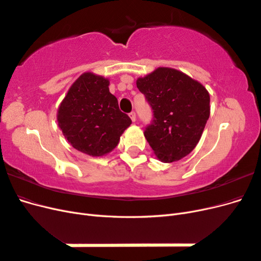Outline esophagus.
I'll return each mask as SVG.
<instances>
[{"label": "esophagus", "mask_w": 261, "mask_h": 261, "mask_svg": "<svg viewBox=\"0 0 261 261\" xmlns=\"http://www.w3.org/2000/svg\"><path fill=\"white\" fill-rule=\"evenodd\" d=\"M129 117H130V120H132L133 122H135V121H136V113H135V112H130V113H129Z\"/></svg>", "instance_id": "1"}]
</instances>
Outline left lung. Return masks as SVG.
<instances>
[{
	"label": "left lung",
	"mask_w": 261,
	"mask_h": 261,
	"mask_svg": "<svg viewBox=\"0 0 261 261\" xmlns=\"http://www.w3.org/2000/svg\"><path fill=\"white\" fill-rule=\"evenodd\" d=\"M136 85L152 109L153 118L144 134L158 159L170 163L191 153L210 115L207 89L169 67L138 78Z\"/></svg>",
	"instance_id": "obj_1"
}]
</instances>
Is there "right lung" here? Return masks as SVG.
Wrapping results in <instances>:
<instances>
[{
	"mask_svg": "<svg viewBox=\"0 0 261 261\" xmlns=\"http://www.w3.org/2000/svg\"><path fill=\"white\" fill-rule=\"evenodd\" d=\"M107 78L84 73L70 87L58 110L63 135L78 151L92 156L111 152L132 124L109 90Z\"/></svg>",
	"mask_w": 261,
	"mask_h": 261,
	"instance_id": "add662e5",
	"label": "right lung"
}]
</instances>
